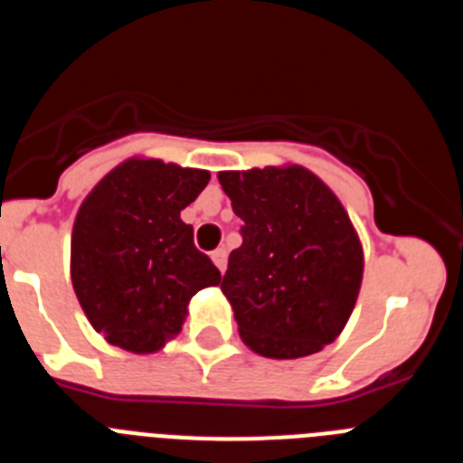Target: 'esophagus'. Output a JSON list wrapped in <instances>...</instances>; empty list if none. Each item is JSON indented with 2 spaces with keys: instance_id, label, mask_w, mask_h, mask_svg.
<instances>
[{
  "instance_id": "1",
  "label": "esophagus",
  "mask_w": 463,
  "mask_h": 463,
  "mask_svg": "<svg viewBox=\"0 0 463 463\" xmlns=\"http://www.w3.org/2000/svg\"><path fill=\"white\" fill-rule=\"evenodd\" d=\"M211 260H213V264L220 269V271H224V269H227V250H224V248H218V250L213 252Z\"/></svg>"
}]
</instances>
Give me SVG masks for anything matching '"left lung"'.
Masks as SVG:
<instances>
[{
    "mask_svg": "<svg viewBox=\"0 0 463 463\" xmlns=\"http://www.w3.org/2000/svg\"><path fill=\"white\" fill-rule=\"evenodd\" d=\"M243 220L222 278L239 334L252 353H320L350 320L364 276L362 241L338 196L298 165L220 171Z\"/></svg>",
    "mask_w": 463,
    "mask_h": 463,
    "instance_id": "obj_1",
    "label": "left lung"
}]
</instances>
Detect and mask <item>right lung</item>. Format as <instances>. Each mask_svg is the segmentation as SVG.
<instances>
[{
	"label": "right lung",
	"instance_id": "1",
	"mask_svg": "<svg viewBox=\"0 0 463 463\" xmlns=\"http://www.w3.org/2000/svg\"><path fill=\"white\" fill-rule=\"evenodd\" d=\"M208 181L203 169L132 157L80 203L71 232L73 292L110 345L157 353L183 329L190 298L222 280L181 220Z\"/></svg>",
	"mask_w": 463,
	"mask_h": 463
}]
</instances>
